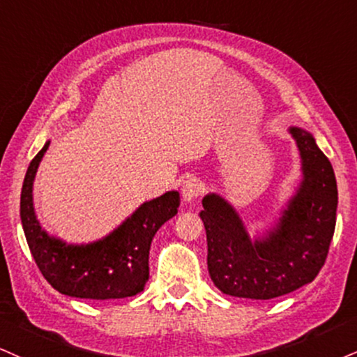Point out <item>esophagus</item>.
<instances>
[{"mask_svg": "<svg viewBox=\"0 0 357 357\" xmlns=\"http://www.w3.org/2000/svg\"><path fill=\"white\" fill-rule=\"evenodd\" d=\"M180 192H182L183 202H193L202 195V192H204V185H202L200 178L188 177L185 182L182 183V188H180Z\"/></svg>", "mask_w": 357, "mask_h": 357, "instance_id": "obj_1", "label": "esophagus"}]
</instances>
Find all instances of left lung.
Returning a JSON list of instances; mask_svg holds the SVG:
<instances>
[{
    "instance_id": "8db88e82",
    "label": "left lung",
    "mask_w": 357,
    "mask_h": 357,
    "mask_svg": "<svg viewBox=\"0 0 357 357\" xmlns=\"http://www.w3.org/2000/svg\"><path fill=\"white\" fill-rule=\"evenodd\" d=\"M289 132L301 152L305 178L265 240H250L238 215L222 197L202 200L210 278L230 296H283L311 283L326 261L336 227V177L313 135L298 127Z\"/></svg>"
}]
</instances>
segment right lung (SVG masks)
Wrapping results in <instances>:
<instances>
[{
	"label": "right lung",
	"mask_w": 357,
	"mask_h": 357,
	"mask_svg": "<svg viewBox=\"0 0 357 357\" xmlns=\"http://www.w3.org/2000/svg\"><path fill=\"white\" fill-rule=\"evenodd\" d=\"M50 142L31 160L21 190V223L34 261L52 288L86 300H116L142 291L149 280L153 235L177 213L178 192L145 202L104 240L74 246L51 238L34 215L33 180Z\"/></svg>",
	"instance_id": "obj_1"
}]
</instances>
